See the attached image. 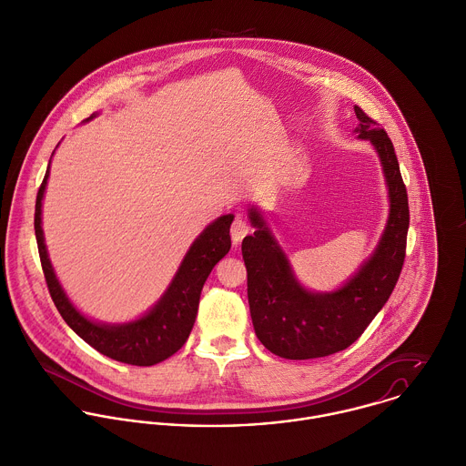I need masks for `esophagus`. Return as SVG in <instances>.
<instances>
[{
	"label": "esophagus",
	"instance_id": "obj_1",
	"mask_svg": "<svg viewBox=\"0 0 466 466\" xmlns=\"http://www.w3.org/2000/svg\"><path fill=\"white\" fill-rule=\"evenodd\" d=\"M249 231H251L249 224H248L244 218L237 217V218H235V222H233V226H231V240H233V244H235V246H237V244H240V242H242V238H244Z\"/></svg>",
	"mask_w": 466,
	"mask_h": 466
}]
</instances>
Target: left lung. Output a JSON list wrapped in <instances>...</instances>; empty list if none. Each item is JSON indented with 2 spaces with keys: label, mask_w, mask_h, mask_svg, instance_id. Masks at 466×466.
I'll return each instance as SVG.
<instances>
[{
  "label": "left lung",
  "mask_w": 466,
  "mask_h": 466,
  "mask_svg": "<svg viewBox=\"0 0 466 466\" xmlns=\"http://www.w3.org/2000/svg\"><path fill=\"white\" fill-rule=\"evenodd\" d=\"M354 112L358 139L370 141L383 166L390 209L374 253L352 279L330 293L306 289L262 213L249 209L255 233L242 240V257L251 319L262 345L280 358H321L352 345L389 300L403 268L410 217L398 157L387 132L360 106Z\"/></svg>",
  "instance_id": "obj_1"
}]
</instances>
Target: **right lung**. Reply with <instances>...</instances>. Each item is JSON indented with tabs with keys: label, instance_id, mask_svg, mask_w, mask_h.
I'll return each instance as SVG.
<instances>
[{
	"label": "right lung",
	"instance_id": "obj_1",
	"mask_svg": "<svg viewBox=\"0 0 466 466\" xmlns=\"http://www.w3.org/2000/svg\"><path fill=\"white\" fill-rule=\"evenodd\" d=\"M94 117L96 114L86 121ZM48 175L50 164L35 197L34 229L45 280L59 314L77 336L116 361L139 367H150L164 361L186 343L193 329L204 282L215 264L224 258L231 248L229 228L235 217L231 213L218 217L195 238L171 284L145 316L128 323H97L81 314L68 300L46 253L41 228V206Z\"/></svg>",
	"mask_w": 466,
	"mask_h": 466
}]
</instances>
